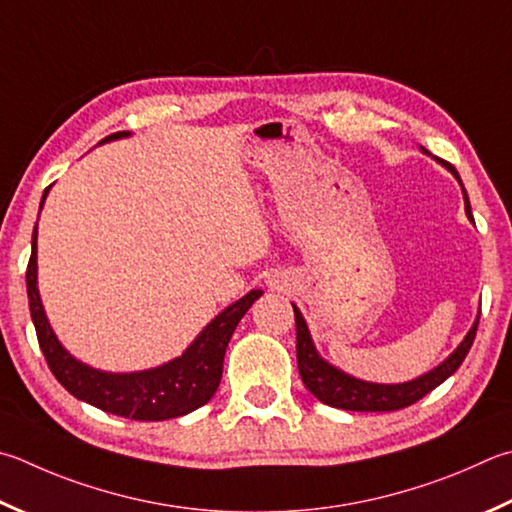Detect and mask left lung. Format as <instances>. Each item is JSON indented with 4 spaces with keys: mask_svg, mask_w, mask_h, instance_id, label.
<instances>
[{
    "mask_svg": "<svg viewBox=\"0 0 512 512\" xmlns=\"http://www.w3.org/2000/svg\"><path fill=\"white\" fill-rule=\"evenodd\" d=\"M448 170L457 176L459 172L454 170L450 163L441 161ZM463 199H466V212L470 221L472 219V210H470V201L468 194L463 190ZM295 313V338H297V369H300L302 383L306 389L318 398V401L327 403L331 407H338V410H349V412H396L403 410V407H410L416 401H421L425 394H430L434 387H439L445 378H450L454 371L461 367V362L466 360L468 351L475 342L477 336V327H479V318L472 324V329L468 331L466 340L461 342L457 351L452 356L432 369L430 374H425L416 380H410V383L403 385H374V383H365V380L351 378L347 374H342L336 367H331L324 362L318 353H315V347L309 336V329H306V322L302 318V313L297 311V306H293Z\"/></svg>",
    "mask_w": 512,
    "mask_h": 512,
    "instance_id": "obj_1",
    "label": "left lung"
}]
</instances>
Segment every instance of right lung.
Returning <instances> with one entry per match:
<instances>
[{
    "instance_id": "right-lung-1",
    "label": "right lung",
    "mask_w": 512,
    "mask_h": 512,
    "mask_svg": "<svg viewBox=\"0 0 512 512\" xmlns=\"http://www.w3.org/2000/svg\"><path fill=\"white\" fill-rule=\"evenodd\" d=\"M120 136H125V132L102 138V143L114 141ZM46 192H49V188L44 190V197ZM35 239L37 226L33 228L31 259L29 266H26V291H29L31 318L46 365L71 396L98 407L102 412L132 418V421H165V418L183 416L199 410L201 405H206L215 396L221 371H224V356L232 331H235L239 320L244 318V313L253 306L257 297L262 295V291H250L246 297H241L239 302L217 315L181 358L150 371H138V374H105V371H96L71 358L62 349L58 338L53 336L42 309L40 293H37Z\"/></svg>"
}]
</instances>
